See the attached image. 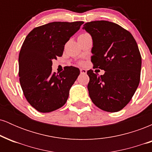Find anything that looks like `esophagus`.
<instances>
[{
	"instance_id": "1",
	"label": "esophagus",
	"mask_w": 152,
	"mask_h": 152,
	"mask_svg": "<svg viewBox=\"0 0 152 152\" xmlns=\"http://www.w3.org/2000/svg\"><path fill=\"white\" fill-rule=\"evenodd\" d=\"M80 71H81V74H86L87 73V71L84 69H80Z\"/></svg>"
}]
</instances>
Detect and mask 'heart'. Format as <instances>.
<instances>
[{"label":"heart","mask_w":152,"mask_h":152,"mask_svg":"<svg viewBox=\"0 0 152 152\" xmlns=\"http://www.w3.org/2000/svg\"><path fill=\"white\" fill-rule=\"evenodd\" d=\"M89 36L88 34H83L80 35L79 37H85V36Z\"/></svg>","instance_id":"obj_1"}]
</instances>
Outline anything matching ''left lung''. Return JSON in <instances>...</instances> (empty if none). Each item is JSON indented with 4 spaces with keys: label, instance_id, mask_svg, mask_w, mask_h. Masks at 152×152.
Listing matches in <instances>:
<instances>
[{
    "label": "left lung",
    "instance_id": "1",
    "mask_svg": "<svg viewBox=\"0 0 152 152\" xmlns=\"http://www.w3.org/2000/svg\"><path fill=\"white\" fill-rule=\"evenodd\" d=\"M83 29L93 40L94 67L105 71L100 76L87 71L90 98L104 111H120L130 102L140 81L142 57L137 43L128 31L107 20L88 22Z\"/></svg>",
    "mask_w": 152,
    "mask_h": 152
}]
</instances>
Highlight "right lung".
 Masks as SVG:
<instances>
[{"label":"right lung","mask_w":152,"mask_h":152,"mask_svg":"<svg viewBox=\"0 0 152 152\" xmlns=\"http://www.w3.org/2000/svg\"><path fill=\"white\" fill-rule=\"evenodd\" d=\"M83 21L52 22L35 28L28 34L18 57L20 83L26 100L34 109L48 113L62 107L80 74L66 66L56 74L52 61L61 56L64 46L79 30Z\"/></svg>","instance_id":"obj_1"}]
</instances>
